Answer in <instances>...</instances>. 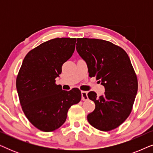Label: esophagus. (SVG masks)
Instances as JSON below:
<instances>
[{"instance_id": "esophagus-1", "label": "esophagus", "mask_w": 153, "mask_h": 153, "mask_svg": "<svg viewBox=\"0 0 153 153\" xmlns=\"http://www.w3.org/2000/svg\"><path fill=\"white\" fill-rule=\"evenodd\" d=\"M87 94H88V93L86 91H81V100H87L88 99Z\"/></svg>"}]
</instances>
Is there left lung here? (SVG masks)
<instances>
[{"label": "left lung", "mask_w": 153, "mask_h": 153, "mask_svg": "<svg viewBox=\"0 0 153 153\" xmlns=\"http://www.w3.org/2000/svg\"><path fill=\"white\" fill-rule=\"evenodd\" d=\"M76 51L86 62L90 77L95 76L105 88L103 95L94 91L88 97L95 108L88 115L90 124L108 131L120 126L130 114L138 91V81L124 49L108 41L77 38Z\"/></svg>", "instance_id": "left-lung-1"}]
</instances>
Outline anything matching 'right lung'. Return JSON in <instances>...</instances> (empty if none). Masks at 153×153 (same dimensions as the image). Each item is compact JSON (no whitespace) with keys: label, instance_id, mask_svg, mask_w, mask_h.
Returning <instances> with one entry per match:
<instances>
[{"label":"right lung","instance_id":"add662e5","mask_svg":"<svg viewBox=\"0 0 153 153\" xmlns=\"http://www.w3.org/2000/svg\"><path fill=\"white\" fill-rule=\"evenodd\" d=\"M76 38H55L30 50L23 60L16 81L25 116L39 130H56L65 122L71 106L81 101V91L56 84L62 66L74 51Z\"/></svg>","mask_w":153,"mask_h":153}]
</instances>
